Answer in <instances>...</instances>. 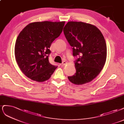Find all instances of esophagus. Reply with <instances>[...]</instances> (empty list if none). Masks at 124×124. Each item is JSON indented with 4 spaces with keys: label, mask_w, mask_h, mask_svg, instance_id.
Instances as JSON below:
<instances>
[{
    "label": "esophagus",
    "mask_w": 124,
    "mask_h": 124,
    "mask_svg": "<svg viewBox=\"0 0 124 124\" xmlns=\"http://www.w3.org/2000/svg\"><path fill=\"white\" fill-rule=\"evenodd\" d=\"M66 64H67V62H63L62 63L60 64V65L61 66H65V65H66Z\"/></svg>",
    "instance_id": "obj_1"
}]
</instances>
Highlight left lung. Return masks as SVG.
Wrapping results in <instances>:
<instances>
[{
  "instance_id": "8db88e82",
  "label": "left lung",
  "mask_w": 124,
  "mask_h": 124,
  "mask_svg": "<svg viewBox=\"0 0 124 124\" xmlns=\"http://www.w3.org/2000/svg\"><path fill=\"white\" fill-rule=\"evenodd\" d=\"M63 33L73 50L75 74L68 78L77 85L89 83L99 75L105 65L107 46L103 35L93 24L78 21H69Z\"/></svg>"
}]
</instances>
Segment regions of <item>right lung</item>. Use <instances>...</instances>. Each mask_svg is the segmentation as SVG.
Masks as SVG:
<instances>
[{"instance_id":"right-lung-1","label":"right lung","mask_w":124,"mask_h":124,"mask_svg":"<svg viewBox=\"0 0 124 124\" xmlns=\"http://www.w3.org/2000/svg\"><path fill=\"white\" fill-rule=\"evenodd\" d=\"M65 21H41L28 24L17 38L15 57L23 73L38 82L48 80L57 66L49 62V48L62 31Z\"/></svg>"}]
</instances>
